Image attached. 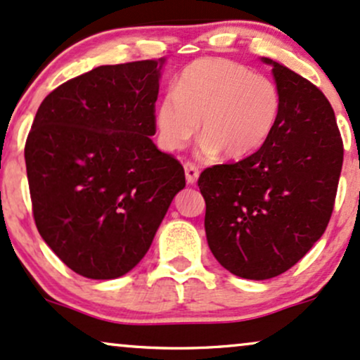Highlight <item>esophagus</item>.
<instances>
[{
  "label": "esophagus",
  "mask_w": 360,
  "mask_h": 360,
  "mask_svg": "<svg viewBox=\"0 0 360 360\" xmlns=\"http://www.w3.org/2000/svg\"><path fill=\"white\" fill-rule=\"evenodd\" d=\"M184 172H186V181H188V184H196L198 183L199 171H198V167L194 166V164L186 162L184 164Z\"/></svg>",
  "instance_id": "obj_1"
}]
</instances>
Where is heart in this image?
<instances>
[{"instance_id": "b5f03b06", "label": "heart", "mask_w": 360, "mask_h": 360, "mask_svg": "<svg viewBox=\"0 0 360 360\" xmlns=\"http://www.w3.org/2000/svg\"><path fill=\"white\" fill-rule=\"evenodd\" d=\"M280 114L276 85L226 58H201L181 72L174 92L155 110L164 149L179 150L196 136L201 120V153L226 159L253 154L274 131Z\"/></svg>"}]
</instances>
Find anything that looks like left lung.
<instances>
[{"label":"left lung","instance_id":"left-lung-1","mask_svg":"<svg viewBox=\"0 0 360 360\" xmlns=\"http://www.w3.org/2000/svg\"><path fill=\"white\" fill-rule=\"evenodd\" d=\"M270 65L280 114L255 154L207 167L198 186L205 229L219 265L246 280H268L292 268L320 240L330 219L344 146L330 103L290 68Z\"/></svg>","mask_w":360,"mask_h":360}]
</instances>
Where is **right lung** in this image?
<instances>
[{
    "mask_svg": "<svg viewBox=\"0 0 360 360\" xmlns=\"http://www.w3.org/2000/svg\"><path fill=\"white\" fill-rule=\"evenodd\" d=\"M164 63L102 65L55 89L34 115L25 146L34 223L85 278L131 271L186 186L179 161L150 139Z\"/></svg>",
    "mask_w": 360,
    "mask_h": 360,
    "instance_id": "obj_1",
    "label": "right lung"
}]
</instances>
